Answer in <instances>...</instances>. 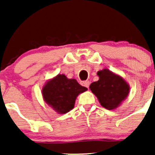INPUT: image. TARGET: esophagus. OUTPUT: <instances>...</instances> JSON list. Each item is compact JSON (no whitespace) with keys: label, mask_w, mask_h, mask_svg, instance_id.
Masks as SVG:
<instances>
[{"label":"esophagus","mask_w":155,"mask_h":155,"mask_svg":"<svg viewBox=\"0 0 155 155\" xmlns=\"http://www.w3.org/2000/svg\"><path fill=\"white\" fill-rule=\"evenodd\" d=\"M81 84H82L83 86H84V87H86L89 88V86H90V81H82V82H81Z\"/></svg>","instance_id":"34e87169"}]
</instances>
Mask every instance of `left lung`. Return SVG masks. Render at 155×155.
I'll list each match as a JSON object with an SVG mask.
<instances>
[{
  "label": "left lung",
  "mask_w": 155,
  "mask_h": 155,
  "mask_svg": "<svg viewBox=\"0 0 155 155\" xmlns=\"http://www.w3.org/2000/svg\"><path fill=\"white\" fill-rule=\"evenodd\" d=\"M97 74L99 80L92 82L90 89L103 107L108 110L115 109L128 96L129 84L123 78L108 69L99 71Z\"/></svg>",
  "instance_id": "1"
}]
</instances>
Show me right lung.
<instances>
[{
    "mask_svg": "<svg viewBox=\"0 0 155 155\" xmlns=\"http://www.w3.org/2000/svg\"><path fill=\"white\" fill-rule=\"evenodd\" d=\"M87 90L76 79H69L64 74H58L47 81L42 89L44 100L55 111L63 114L74 107L77 96Z\"/></svg>",
    "mask_w": 155,
    "mask_h": 155,
    "instance_id": "obj_1",
    "label": "right lung"
}]
</instances>
